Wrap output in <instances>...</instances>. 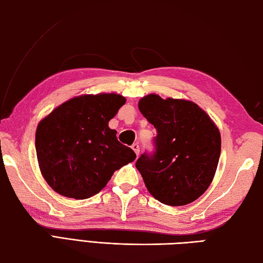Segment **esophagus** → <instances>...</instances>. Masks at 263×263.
I'll list each match as a JSON object with an SVG mask.
<instances>
[{
	"label": "esophagus",
	"instance_id": "1",
	"mask_svg": "<svg viewBox=\"0 0 263 263\" xmlns=\"http://www.w3.org/2000/svg\"><path fill=\"white\" fill-rule=\"evenodd\" d=\"M131 148L133 149V152H135L137 155H139V153H140V146H139V143H133Z\"/></svg>",
	"mask_w": 263,
	"mask_h": 263
}]
</instances>
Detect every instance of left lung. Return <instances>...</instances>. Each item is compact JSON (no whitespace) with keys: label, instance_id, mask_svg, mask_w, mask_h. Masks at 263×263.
I'll list each match as a JSON object with an SVG mask.
<instances>
[{"label":"left lung","instance_id":"obj_1","mask_svg":"<svg viewBox=\"0 0 263 263\" xmlns=\"http://www.w3.org/2000/svg\"><path fill=\"white\" fill-rule=\"evenodd\" d=\"M139 109L156 127L154 152L143 153L136 167L159 202L184 205L202 195L219 161L220 133L197 104L148 95Z\"/></svg>","mask_w":263,"mask_h":263}]
</instances>
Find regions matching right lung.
Returning a JSON list of instances; mask_svg holds the SVG:
<instances>
[{
	"mask_svg": "<svg viewBox=\"0 0 263 263\" xmlns=\"http://www.w3.org/2000/svg\"><path fill=\"white\" fill-rule=\"evenodd\" d=\"M125 104L116 93L72 98L37 126L36 153L48 185L68 198L83 200L106 186L114 172L136 159L108 122Z\"/></svg>",
	"mask_w": 263,
	"mask_h": 263,
	"instance_id": "add662e5",
	"label": "right lung"
}]
</instances>
